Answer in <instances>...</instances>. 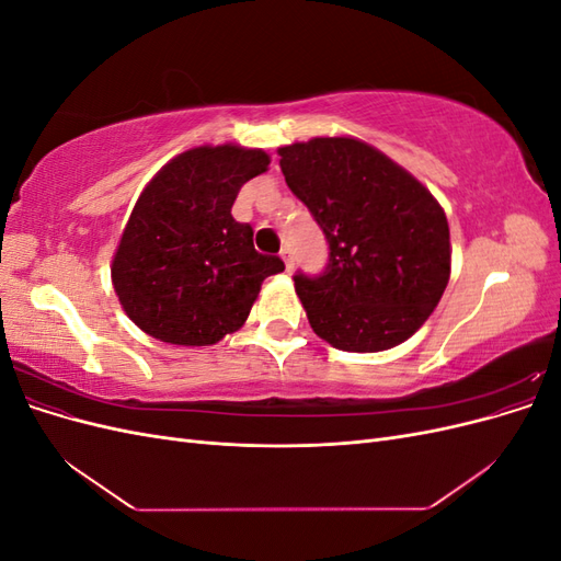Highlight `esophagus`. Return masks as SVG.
Masks as SVG:
<instances>
[{
  "mask_svg": "<svg viewBox=\"0 0 561 561\" xmlns=\"http://www.w3.org/2000/svg\"><path fill=\"white\" fill-rule=\"evenodd\" d=\"M280 260L285 262V268H287V271H293L295 257H293V250H290V248H283V250H280Z\"/></svg>",
  "mask_w": 561,
  "mask_h": 561,
  "instance_id": "obj_1",
  "label": "esophagus"
}]
</instances>
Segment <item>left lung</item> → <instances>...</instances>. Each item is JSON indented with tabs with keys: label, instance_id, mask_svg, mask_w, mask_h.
<instances>
[{
	"label": "left lung",
	"instance_id": "1",
	"mask_svg": "<svg viewBox=\"0 0 561 561\" xmlns=\"http://www.w3.org/2000/svg\"><path fill=\"white\" fill-rule=\"evenodd\" d=\"M278 154L287 186L330 250L322 274H295L313 332L353 353L402 344L449 280L445 210L404 168L360 140L313 138Z\"/></svg>",
	"mask_w": 561,
	"mask_h": 561
}]
</instances>
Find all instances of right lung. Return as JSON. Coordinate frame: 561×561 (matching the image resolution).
Instances as JSON below:
<instances>
[{"instance_id":"right-lung-1","label":"right lung","mask_w":561,"mask_h":561,"mask_svg":"<svg viewBox=\"0 0 561 561\" xmlns=\"http://www.w3.org/2000/svg\"><path fill=\"white\" fill-rule=\"evenodd\" d=\"M268 168L262 149L196 147L165 163L130 213L112 262L128 318L149 336L208 346L239 330L266 276L285 268L236 222L241 186Z\"/></svg>"}]
</instances>
